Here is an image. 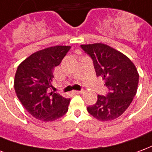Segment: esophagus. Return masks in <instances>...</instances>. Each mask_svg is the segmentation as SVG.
Wrapping results in <instances>:
<instances>
[{"mask_svg": "<svg viewBox=\"0 0 152 152\" xmlns=\"http://www.w3.org/2000/svg\"><path fill=\"white\" fill-rule=\"evenodd\" d=\"M83 92V90H81V91H74V93H75V94H82Z\"/></svg>", "mask_w": 152, "mask_h": 152, "instance_id": "obj_1", "label": "esophagus"}]
</instances>
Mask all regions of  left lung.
<instances>
[{
    "label": "left lung",
    "instance_id": "left-lung-1",
    "mask_svg": "<svg viewBox=\"0 0 152 152\" xmlns=\"http://www.w3.org/2000/svg\"><path fill=\"white\" fill-rule=\"evenodd\" d=\"M81 48L93 60L97 77H101L108 87L106 96L98 95L95 104L87 111L97 120L112 121L128 108L137 93L138 70L123 53L107 44H82Z\"/></svg>",
    "mask_w": 152,
    "mask_h": 152
}]
</instances>
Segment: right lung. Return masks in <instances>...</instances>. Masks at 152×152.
I'll list each match as a JSON object with an SVG mask.
<instances>
[{
	"instance_id": "obj_1",
	"label": "right lung",
	"mask_w": 152,
	"mask_h": 152,
	"mask_svg": "<svg viewBox=\"0 0 152 152\" xmlns=\"http://www.w3.org/2000/svg\"><path fill=\"white\" fill-rule=\"evenodd\" d=\"M70 46H53L35 52L17 69L14 90L23 107L31 116L43 121H53L64 116L70 99L52 91L54 68L60 65Z\"/></svg>"
}]
</instances>
